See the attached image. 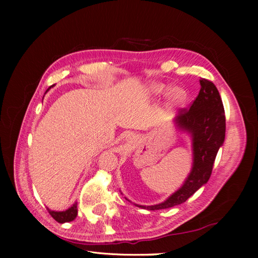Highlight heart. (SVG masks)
Returning a JSON list of instances; mask_svg holds the SVG:
<instances>
[{
    "instance_id": "b5f03b06",
    "label": "heart",
    "mask_w": 258,
    "mask_h": 258,
    "mask_svg": "<svg viewBox=\"0 0 258 258\" xmlns=\"http://www.w3.org/2000/svg\"><path fill=\"white\" fill-rule=\"evenodd\" d=\"M169 87L167 85L163 84V83H152V84L149 86V93L151 95H161L165 93ZM168 98H169V102L174 106H178V104H182L183 102L186 100V93L183 89H180V87H175L169 91L168 93Z\"/></svg>"
}]
</instances>
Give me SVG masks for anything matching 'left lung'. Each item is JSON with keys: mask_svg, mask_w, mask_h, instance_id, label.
Returning <instances> with one entry per match:
<instances>
[{"mask_svg": "<svg viewBox=\"0 0 258 258\" xmlns=\"http://www.w3.org/2000/svg\"><path fill=\"white\" fill-rule=\"evenodd\" d=\"M200 91L190 108H182L175 117L176 125L190 133L194 150V165L185 182L164 203L138 207L157 211L177 206L186 202L199 187L208 182L217 151L225 139V115L221 95L214 83L200 80Z\"/></svg>", "mask_w": 258, "mask_h": 258, "instance_id": "1", "label": "left lung"}]
</instances>
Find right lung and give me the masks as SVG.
<instances>
[{
	"instance_id": "add662e5",
	"label": "right lung",
	"mask_w": 258,
	"mask_h": 258,
	"mask_svg": "<svg viewBox=\"0 0 258 258\" xmlns=\"http://www.w3.org/2000/svg\"><path fill=\"white\" fill-rule=\"evenodd\" d=\"M51 89V86L46 90V92ZM47 212L50 213V215L54 218L56 222L59 223H66V222H72L76 218L77 216V203L73 204V206L69 207L67 211L63 212H54L51 211V209L47 208Z\"/></svg>"
}]
</instances>
